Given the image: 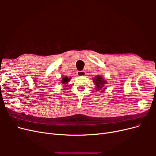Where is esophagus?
<instances>
[{
    "instance_id": "1",
    "label": "esophagus",
    "mask_w": 156,
    "mask_h": 156,
    "mask_svg": "<svg viewBox=\"0 0 156 156\" xmlns=\"http://www.w3.org/2000/svg\"><path fill=\"white\" fill-rule=\"evenodd\" d=\"M77 75L79 77H83L86 75V73L84 71H79V72H77Z\"/></svg>"
}]
</instances>
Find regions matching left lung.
Instances as JSON below:
<instances>
[{
  "mask_svg": "<svg viewBox=\"0 0 156 156\" xmlns=\"http://www.w3.org/2000/svg\"><path fill=\"white\" fill-rule=\"evenodd\" d=\"M94 83H95L96 85L97 86L96 90H101L105 86V84H106V81H105L103 78L100 75H98L97 77L94 79Z\"/></svg>",
  "mask_w": 156,
  "mask_h": 156,
  "instance_id": "obj_1",
  "label": "left lung"
}]
</instances>
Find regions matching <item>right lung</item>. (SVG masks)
<instances>
[{
	"instance_id": "1",
	"label": "right lung",
	"mask_w": 156,
	"mask_h": 156,
	"mask_svg": "<svg viewBox=\"0 0 156 156\" xmlns=\"http://www.w3.org/2000/svg\"><path fill=\"white\" fill-rule=\"evenodd\" d=\"M70 79L71 78H68V77L67 76H65L64 77H62V81H61V83L63 84H66L69 81H70ZM68 85H66L65 87H66Z\"/></svg>"
}]
</instances>
